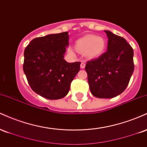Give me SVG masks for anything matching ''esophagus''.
Instances as JSON below:
<instances>
[{
    "label": "esophagus",
    "mask_w": 147,
    "mask_h": 147,
    "mask_svg": "<svg viewBox=\"0 0 147 147\" xmlns=\"http://www.w3.org/2000/svg\"><path fill=\"white\" fill-rule=\"evenodd\" d=\"M85 66H86V64H85V63H84V62H82V63H81V65H80L81 68L84 69V68H85Z\"/></svg>",
    "instance_id": "34e87169"
}]
</instances>
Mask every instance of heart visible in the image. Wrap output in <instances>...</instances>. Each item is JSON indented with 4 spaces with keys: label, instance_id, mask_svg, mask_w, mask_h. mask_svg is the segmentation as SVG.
<instances>
[{
    "label": "heart",
    "instance_id": "heart-1",
    "mask_svg": "<svg viewBox=\"0 0 147 147\" xmlns=\"http://www.w3.org/2000/svg\"><path fill=\"white\" fill-rule=\"evenodd\" d=\"M106 48V41L102 36L93 34H87L81 37L75 43V49L80 53L84 54L88 59L98 57ZM69 52H72L71 49Z\"/></svg>",
    "mask_w": 147,
    "mask_h": 147
}]
</instances>
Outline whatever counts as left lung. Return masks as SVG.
Listing matches in <instances>:
<instances>
[{
  "mask_svg": "<svg viewBox=\"0 0 147 147\" xmlns=\"http://www.w3.org/2000/svg\"><path fill=\"white\" fill-rule=\"evenodd\" d=\"M107 51L88 61L85 70L91 93L98 98H113L124 91L134 70L133 50L125 38L108 30Z\"/></svg>",
  "mask_w": 147,
  "mask_h": 147,
  "instance_id": "left-lung-1",
  "label": "left lung"
}]
</instances>
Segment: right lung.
Here are the masks:
<instances>
[{
  "label": "right lung",
  "mask_w": 147,
  "mask_h": 147,
  "mask_svg": "<svg viewBox=\"0 0 147 147\" xmlns=\"http://www.w3.org/2000/svg\"><path fill=\"white\" fill-rule=\"evenodd\" d=\"M68 32L34 38L24 51L23 71L30 87L48 99H59L68 93L80 69V62L64 59L69 45Z\"/></svg>",
  "instance_id": "obj_1"
}]
</instances>
